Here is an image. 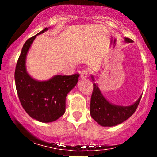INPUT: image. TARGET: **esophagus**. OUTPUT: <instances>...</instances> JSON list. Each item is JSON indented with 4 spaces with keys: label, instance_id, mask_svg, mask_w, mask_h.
Returning a JSON list of instances; mask_svg holds the SVG:
<instances>
[{
    "label": "esophagus",
    "instance_id": "esophagus-1",
    "mask_svg": "<svg viewBox=\"0 0 157 157\" xmlns=\"http://www.w3.org/2000/svg\"><path fill=\"white\" fill-rule=\"evenodd\" d=\"M88 75H89V71L87 69L82 70L80 72V77L82 79H86L88 77Z\"/></svg>",
    "mask_w": 157,
    "mask_h": 157
}]
</instances>
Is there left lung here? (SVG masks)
<instances>
[{
  "instance_id": "8db88e82",
  "label": "left lung",
  "mask_w": 157,
  "mask_h": 157,
  "mask_svg": "<svg viewBox=\"0 0 157 157\" xmlns=\"http://www.w3.org/2000/svg\"><path fill=\"white\" fill-rule=\"evenodd\" d=\"M126 43H132V40L125 37ZM94 80V77L91 76ZM93 92L91 98L90 113L99 125L111 127L128 120L137 109L142 96L133 105L129 106L116 105L111 103L102 95L96 83H93Z\"/></svg>"
}]
</instances>
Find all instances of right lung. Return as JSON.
Returning <instances> with one entry per match:
<instances>
[{"label":"right lung","instance_id":"1","mask_svg":"<svg viewBox=\"0 0 157 157\" xmlns=\"http://www.w3.org/2000/svg\"><path fill=\"white\" fill-rule=\"evenodd\" d=\"M47 30L48 28H45L26 41L15 71L16 90L21 105L32 118L42 122L55 121L64 114L66 97L76 86L80 76L79 74L69 76L55 75L48 80L38 81L27 72V52L37 35Z\"/></svg>","mask_w":157,"mask_h":157}]
</instances>
